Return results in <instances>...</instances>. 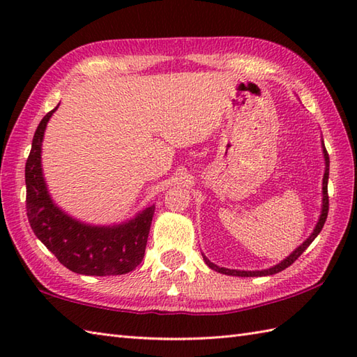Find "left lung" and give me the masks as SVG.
<instances>
[{"label":"left lung","instance_id":"obj_1","mask_svg":"<svg viewBox=\"0 0 357 357\" xmlns=\"http://www.w3.org/2000/svg\"><path fill=\"white\" fill-rule=\"evenodd\" d=\"M322 142V153H324V159H325V172H324V179H322V206H321V215L319 219H317V222L314 225V230L312 231V234L302 242V244L294 250L293 253H290V256H287L285 259L280 261L279 264L273 265L270 268H265V270H255V271H245V270H231V268H225V267H219V265L210 262L208 257L202 253L204 257V262H206L211 270H215L218 273H222V275H229V276H239V278H255V276H271V275H276V273L285 270L287 267H290V265L298 259V257L305 252L308 248V245L312 244L314 241V238L317 234L321 233L322 227L327 221V215H328V173H330V158L327 153V149L324 146V141Z\"/></svg>","mask_w":357,"mask_h":357}]
</instances>
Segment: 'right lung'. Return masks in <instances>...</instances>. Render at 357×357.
Wrapping results in <instances>:
<instances>
[{
    "instance_id": "add662e5",
    "label": "right lung",
    "mask_w": 357,
    "mask_h": 357,
    "mask_svg": "<svg viewBox=\"0 0 357 357\" xmlns=\"http://www.w3.org/2000/svg\"><path fill=\"white\" fill-rule=\"evenodd\" d=\"M58 105L38 124L26 162V208L30 227L66 268L86 276L126 275L138 267L146 253L155 206L146 207L121 224L92 225L67 215L53 202L43 174L41 150L45 127Z\"/></svg>"
}]
</instances>
